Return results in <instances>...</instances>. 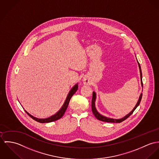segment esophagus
<instances>
[{
    "label": "esophagus",
    "instance_id": "obj_1",
    "mask_svg": "<svg viewBox=\"0 0 159 159\" xmlns=\"http://www.w3.org/2000/svg\"><path fill=\"white\" fill-rule=\"evenodd\" d=\"M83 82H84V84H89V80L87 79H86V78H84Z\"/></svg>",
    "mask_w": 159,
    "mask_h": 159
}]
</instances>
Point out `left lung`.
I'll list each match as a JSON object with an SVG mask.
<instances>
[{
    "instance_id": "1",
    "label": "left lung",
    "mask_w": 159,
    "mask_h": 159,
    "mask_svg": "<svg viewBox=\"0 0 159 159\" xmlns=\"http://www.w3.org/2000/svg\"><path fill=\"white\" fill-rule=\"evenodd\" d=\"M138 62V64H139V69H140V79H141V86L143 87V82H142V72H141V67H140V63H139V61H137ZM142 93H141L140 97H139V99L136 104V106H135V107L134 108V109L129 113L127 114L126 116H125L124 117H123V118H121V119H113V118H107L106 117L102 115H101L96 110V107H95V101H96V93L95 92H93V98H92V101H91V110H92V111H93V113L94 114V116L98 120H100V121H104V122H107V123H121L123 122V121H124L125 120H126L127 118H129L132 113L134 111V110L137 108V107L138 106H139L140 102H141V98H142Z\"/></svg>"
}]
</instances>
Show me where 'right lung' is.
Segmentation results:
<instances>
[{
	"instance_id": "right-lung-1",
	"label": "right lung",
	"mask_w": 159,
	"mask_h": 159,
	"mask_svg": "<svg viewBox=\"0 0 159 159\" xmlns=\"http://www.w3.org/2000/svg\"><path fill=\"white\" fill-rule=\"evenodd\" d=\"M78 89V85L76 84L70 90V91L69 92L68 96H67V98L65 101V103L63 104V106L61 107V108H60V110L57 112L56 113V114L53 115L52 116H51V117L49 118H44V119H40V118H37L36 117H34V116L31 115L30 114H29L26 110H25V111L27 113V114L30 116L31 117L33 120H34L35 121H36L37 122H39V123H51V122H52V121H57L59 119H60L63 116V115L65 114L66 109H67V107L68 106V104L70 103V99H71L72 96H73V94L77 91Z\"/></svg>"
}]
</instances>
